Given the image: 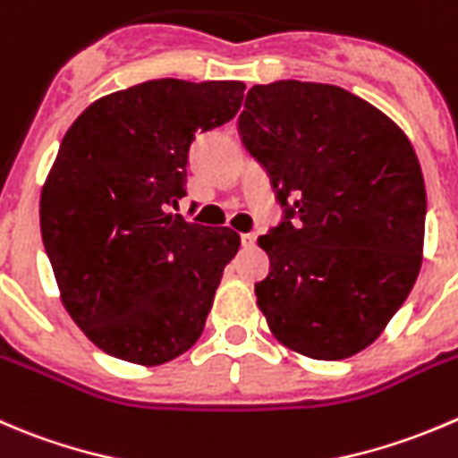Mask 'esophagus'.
Here are the masks:
<instances>
[{
  "label": "esophagus",
  "mask_w": 458,
  "mask_h": 458,
  "mask_svg": "<svg viewBox=\"0 0 458 458\" xmlns=\"http://www.w3.org/2000/svg\"><path fill=\"white\" fill-rule=\"evenodd\" d=\"M257 243V234L255 233H246L242 234V246L243 248H252Z\"/></svg>",
  "instance_id": "obj_1"
}]
</instances>
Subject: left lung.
Masks as SVG:
<instances>
[{"label": "left lung", "instance_id": "left-lung-1", "mask_svg": "<svg viewBox=\"0 0 458 458\" xmlns=\"http://www.w3.org/2000/svg\"><path fill=\"white\" fill-rule=\"evenodd\" d=\"M239 136L268 174L282 224L261 234L257 304L284 347L342 360L410 295L425 237V181L401 127L333 84H255Z\"/></svg>", "mask_w": 458, "mask_h": 458}]
</instances>
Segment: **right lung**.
<instances>
[{
  "instance_id": "obj_1",
  "label": "right lung",
  "mask_w": 458,
  "mask_h": 458,
  "mask_svg": "<svg viewBox=\"0 0 458 458\" xmlns=\"http://www.w3.org/2000/svg\"><path fill=\"white\" fill-rule=\"evenodd\" d=\"M243 89L149 80L89 105L62 139L39 199L44 250L64 309L109 356L163 365L201 335L242 239L170 208L192 140L233 121Z\"/></svg>"
}]
</instances>
